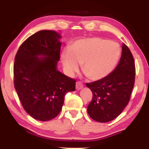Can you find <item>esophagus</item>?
<instances>
[{"mask_svg":"<svg viewBox=\"0 0 149 149\" xmlns=\"http://www.w3.org/2000/svg\"><path fill=\"white\" fill-rule=\"evenodd\" d=\"M83 87V84L81 81H77L76 82V89H81Z\"/></svg>","mask_w":149,"mask_h":149,"instance_id":"34e87169","label":"esophagus"}]
</instances>
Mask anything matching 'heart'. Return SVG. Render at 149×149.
Returning a JSON list of instances; mask_svg holds the SVG:
<instances>
[{
	"label": "heart",
	"mask_w": 149,
	"mask_h": 149,
	"mask_svg": "<svg viewBox=\"0 0 149 149\" xmlns=\"http://www.w3.org/2000/svg\"><path fill=\"white\" fill-rule=\"evenodd\" d=\"M120 54L119 45L104 38L91 37L77 40L70 49L62 54L67 74L72 76L81 64L83 72L91 80L108 76L117 64Z\"/></svg>",
	"instance_id": "obj_1"
}]
</instances>
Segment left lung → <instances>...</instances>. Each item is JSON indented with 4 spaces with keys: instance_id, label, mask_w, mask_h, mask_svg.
<instances>
[{
    "instance_id": "1",
    "label": "left lung",
    "mask_w": 149,
    "mask_h": 149,
    "mask_svg": "<svg viewBox=\"0 0 149 149\" xmlns=\"http://www.w3.org/2000/svg\"><path fill=\"white\" fill-rule=\"evenodd\" d=\"M135 76L133 55L123 44L121 59L115 70L100 80L86 83L93 93L92 100L87 107L89 117L100 123L117 117L130 100Z\"/></svg>"
}]
</instances>
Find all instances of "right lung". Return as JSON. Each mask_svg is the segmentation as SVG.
Masks as SVG:
<instances>
[{
    "mask_svg": "<svg viewBox=\"0 0 149 149\" xmlns=\"http://www.w3.org/2000/svg\"><path fill=\"white\" fill-rule=\"evenodd\" d=\"M59 38L55 31H38L20 45L15 57L14 87L24 110L38 121L56 117L66 93L75 89L76 80L56 68L60 58Z\"/></svg>",
    "mask_w": 149,
    "mask_h": 149,
    "instance_id": "obj_1",
    "label": "right lung"
}]
</instances>
